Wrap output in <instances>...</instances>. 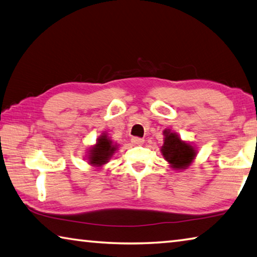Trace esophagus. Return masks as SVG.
Segmentation results:
<instances>
[{"label": "esophagus", "instance_id": "34e87169", "mask_svg": "<svg viewBox=\"0 0 257 257\" xmlns=\"http://www.w3.org/2000/svg\"><path fill=\"white\" fill-rule=\"evenodd\" d=\"M143 142H145V140L141 138H138V137L132 138V143L134 146H141V145H143Z\"/></svg>", "mask_w": 257, "mask_h": 257}]
</instances>
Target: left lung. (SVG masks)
Segmentation results:
<instances>
[{"instance_id": "8db88e82", "label": "left lung", "mask_w": 257, "mask_h": 257, "mask_svg": "<svg viewBox=\"0 0 257 257\" xmlns=\"http://www.w3.org/2000/svg\"><path fill=\"white\" fill-rule=\"evenodd\" d=\"M164 145L160 148L165 160L175 170H184L190 167L196 157V149L190 142L183 141L177 133L170 130L164 131Z\"/></svg>"}]
</instances>
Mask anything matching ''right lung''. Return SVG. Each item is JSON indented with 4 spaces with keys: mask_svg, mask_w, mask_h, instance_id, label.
<instances>
[{
    "mask_svg": "<svg viewBox=\"0 0 257 257\" xmlns=\"http://www.w3.org/2000/svg\"><path fill=\"white\" fill-rule=\"evenodd\" d=\"M117 149H118V146L108 138L107 133H102L97 139L96 145L89 148L87 156L89 165L93 167H101L110 160Z\"/></svg>",
    "mask_w": 257,
    "mask_h": 257,
    "instance_id": "right-lung-1",
    "label": "right lung"
}]
</instances>
